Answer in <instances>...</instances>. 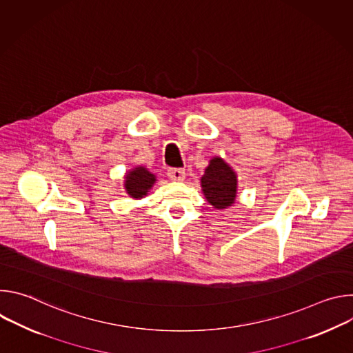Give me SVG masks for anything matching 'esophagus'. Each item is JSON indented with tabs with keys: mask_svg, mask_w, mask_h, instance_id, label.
<instances>
[{
	"mask_svg": "<svg viewBox=\"0 0 353 353\" xmlns=\"http://www.w3.org/2000/svg\"><path fill=\"white\" fill-rule=\"evenodd\" d=\"M168 176L170 180L173 181H183L185 179V172L183 169H177V168H172L168 170Z\"/></svg>",
	"mask_w": 353,
	"mask_h": 353,
	"instance_id": "1",
	"label": "esophagus"
}]
</instances>
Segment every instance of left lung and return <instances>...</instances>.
<instances>
[{"label": "left lung", "mask_w": 353, "mask_h": 353, "mask_svg": "<svg viewBox=\"0 0 353 353\" xmlns=\"http://www.w3.org/2000/svg\"><path fill=\"white\" fill-rule=\"evenodd\" d=\"M201 187L208 203L216 210L232 207L237 194V176L234 170L219 157L210 161L204 176L201 177Z\"/></svg>", "instance_id": "left-lung-1"}]
</instances>
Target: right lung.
Instances as JSON below:
<instances>
[{"label": "right lung", "instance_id": "right-lung-1", "mask_svg": "<svg viewBox=\"0 0 353 353\" xmlns=\"http://www.w3.org/2000/svg\"><path fill=\"white\" fill-rule=\"evenodd\" d=\"M155 181H157L155 174L150 173L143 166H137V168L131 169L130 172H127L125 180H124V187H125V191L128 195L138 199L148 194V191L152 188Z\"/></svg>", "mask_w": 353, "mask_h": 353}]
</instances>
